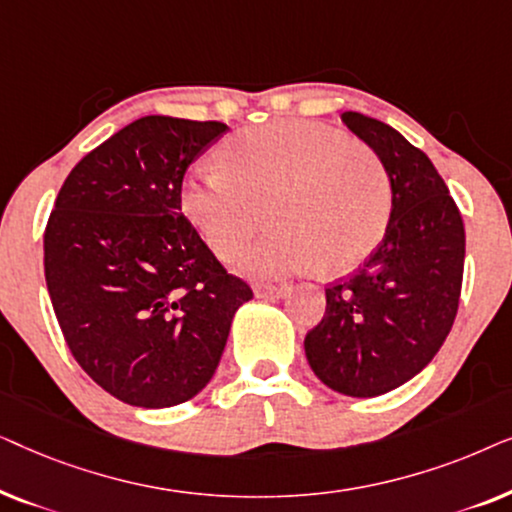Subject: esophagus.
Returning a JSON list of instances; mask_svg holds the SVG:
<instances>
[{"mask_svg": "<svg viewBox=\"0 0 512 512\" xmlns=\"http://www.w3.org/2000/svg\"><path fill=\"white\" fill-rule=\"evenodd\" d=\"M289 291L286 284H258L256 286V296L258 298H282Z\"/></svg>", "mask_w": 512, "mask_h": 512, "instance_id": "1", "label": "esophagus"}]
</instances>
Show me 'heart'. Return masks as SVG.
Here are the masks:
<instances>
[{
    "label": "heart",
    "mask_w": 512,
    "mask_h": 512,
    "mask_svg": "<svg viewBox=\"0 0 512 512\" xmlns=\"http://www.w3.org/2000/svg\"><path fill=\"white\" fill-rule=\"evenodd\" d=\"M228 170L202 165L186 181L184 212L221 258L240 256L270 219L277 228L244 256V268L279 277L317 265L345 272L382 242L391 188L373 151L345 132L307 121L240 132Z\"/></svg>",
    "instance_id": "heart-1"
}]
</instances>
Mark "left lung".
<instances>
[{
    "label": "left lung",
    "mask_w": 512,
    "mask_h": 512,
    "mask_svg": "<svg viewBox=\"0 0 512 512\" xmlns=\"http://www.w3.org/2000/svg\"><path fill=\"white\" fill-rule=\"evenodd\" d=\"M342 121L380 156L391 214L366 263L326 289V312L305 335V356L326 387L370 398L415 377L445 342L459 310L466 233L424 151L370 116L345 111Z\"/></svg>",
    "instance_id": "left-lung-1"
}]
</instances>
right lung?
<instances>
[{"label": "right lung", "instance_id": "add662e5", "mask_svg": "<svg viewBox=\"0 0 512 512\" xmlns=\"http://www.w3.org/2000/svg\"><path fill=\"white\" fill-rule=\"evenodd\" d=\"M228 130L144 116L67 174L44 230L53 312L76 363L118 401L170 408L207 387L254 298L181 214L188 165Z\"/></svg>", "mask_w": 512, "mask_h": 512}]
</instances>
